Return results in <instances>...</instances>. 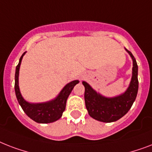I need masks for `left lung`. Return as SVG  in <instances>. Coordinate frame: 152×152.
Segmentation results:
<instances>
[{
    "instance_id": "8db88e82",
    "label": "left lung",
    "mask_w": 152,
    "mask_h": 152,
    "mask_svg": "<svg viewBox=\"0 0 152 152\" xmlns=\"http://www.w3.org/2000/svg\"><path fill=\"white\" fill-rule=\"evenodd\" d=\"M133 61L132 76L130 85L123 95L108 99L97 94L90 85L83 81L85 88L84 99L89 115L102 122L116 121L128 113L132 107L138 92V66L132 53L126 50Z\"/></svg>"
}]
</instances>
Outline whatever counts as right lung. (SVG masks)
Wrapping results in <instances>:
<instances>
[{
	"label": "right lung",
	"mask_w": 152,
	"mask_h": 152,
	"mask_svg": "<svg viewBox=\"0 0 152 152\" xmlns=\"http://www.w3.org/2000/svg\"><path fill=\"white\" fill-rule=\"evenodd\" d=\"M25 54V52L23 53L19 61V64L15 69V92L19 103L30 118L38 123H50L58 120L61 118L62 113L65 110L67 99L70 95V93L73 89L74 86L79 83L78 80H74L68 83L63 90L61 91L59 95L54 100L45 102V103L31 104L27 102L23 99L20 94L18 84V77H19V70L21 64V61Z\"/></svg>",
	"instance_id": "right-lung-1"
}]
</instances>
